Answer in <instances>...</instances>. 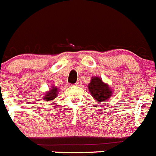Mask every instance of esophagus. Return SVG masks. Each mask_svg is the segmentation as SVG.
<instances>
[{
    "label": "esophagus",
    "instance_id": "obj_1",
    "mask_svg": "<svg viewBox=\"0 0 156 156\" xmlns=\"http://www.w3.org/2000/svg\"><path fill=\"white\" fill-rule=\"evenodd\" d=\"M81 81H80V80H78V81H77V82L75 84V85H78H78H81Z\"/></svg>",
    "mask_w": 156,
    "mask_h": 156
}]
</instances>
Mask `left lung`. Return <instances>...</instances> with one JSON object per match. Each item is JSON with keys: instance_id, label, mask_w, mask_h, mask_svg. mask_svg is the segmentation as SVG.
<instances>
[{"instance_id": "8db88e82", "label": "left lung", "mask_w": 156, "mask_h": 156, "mask_svg": "<svg viewBox=\"0 0 156 156\" xmlns=\"http://www.w3.org/2000/svg\"><path fill=\"white\" fill-rule=\"evenodd\" d=\"M88 89L92 95L97 101L103 102L112 95V92L109 85L103 83L102 80L97 77H93L88 84Z\"/></svg>"}]
</instances>
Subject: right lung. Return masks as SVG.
<instances>
[{"instance_id":"right-lung-1","label":"right lung","mask_w":156,"mask_h":156,"mask_svg":"<svg viewBox=\"0 0 156 156\" xmlns=\"http://www.w3.org/2000/svg\"><path fill=\"white\" fill-rule=\"evenodd\" d=\"M57 94V88L56 87H52L51 90L49 92H47L46 95H44V99L46 101L53 100L56 98Z\"/></svg>"}]
</instances>
